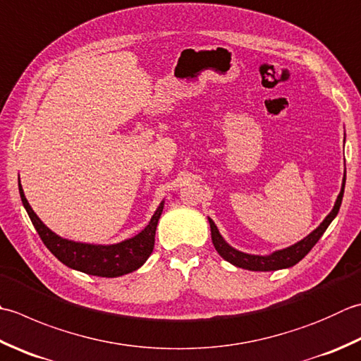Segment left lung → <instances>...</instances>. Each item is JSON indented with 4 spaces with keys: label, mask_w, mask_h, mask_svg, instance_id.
<instances>
[{
    "label": "left lung",
    "mask_w": 361,
    "mask_h": 361,
    "mask_svg": "<svg viewBox=\"0 0 361 361\" xmlns=\"http://www.w3.org/2000/svg\"><path fill=\"white\" fill-rule=\"evenodd\" d=\"M344 185H345V173L343 178L341 192H340V195H338L335 207L330 211V214L324 219L319 227L310 233L307 238H303L302 241H299L298 244L288 247V249H283V250H277L266 257L249 255V253H244V252L233 249L231 245H228L224 241V238L221 236V233H219V230L216 227V224L211 221V219H208L209 227H211V239H213V244L216 247L217 253L224 259H227L228 263L235 264L238 267H243V269H249V271H279V269H285V267H291L294 264H298L299 261L313 249L314 244L319 241V238L324 235V231L327 230L330 222L336 217L338 211H340V207H341V202H343Z\"/></svg>",
    "instance_id": "1"
}]
</instances>
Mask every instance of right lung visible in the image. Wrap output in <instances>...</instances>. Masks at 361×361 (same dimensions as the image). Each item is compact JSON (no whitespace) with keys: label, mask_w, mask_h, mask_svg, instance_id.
Returning a JSON list of instances; mask_svg holds the SVG:
<instances>
[{"label":"right lung","mask_w":361,"mask_h":361,"mask_svg":"<svg viewBox=\"0 0 361 361\" xmlns=\"http://www.w3.org/2000/svg\"><path fill=\"white\" fill-rule=\"evenodd\" d=\"M18 190L21 202L30 216L34 228L37 230L39 236L47 249L72 269L81 271L89 275H98V277H120V275L130 274L139 269L147 258L152 255L154 247V233H157V225L164 208V202H161L158 209L154 211L152 221L148 222L147 227L134 238L125 239V241L112 245H95V244H82L68 241L56 235L49 230L47 225L40 221L37 214L34 213L32 208L27 203L23 188L18 180Z\"/></svg>","instance_id":"add662e5"}]
</instances>
